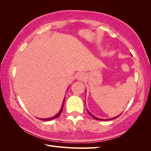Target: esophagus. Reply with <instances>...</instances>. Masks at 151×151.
Wrapping results in <instances>:
<instances>
[{
  "label": "esophagus",
  "mask_w": 151,
  "mask_h": 151,
  "mask_svg": "<svg viewBox=\"0 0 151 151\" xmlns=\"http://www.w3.org/2000/svg\"><path fill=\"white\" fill-rule=\"evenodd\" d=\"M76 79L78 80V81H84V80L86 79V75L85 73H82V72H79L77 74H76Z\"/></svg>",
  "instance_id": "34e87169"
}]
</instances>
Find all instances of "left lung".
Returning <instances> with one entry per match:
<instances>
[{
    "instance_id": "8db88e82",
    "label": "left lung",
    "mask_w": 151,
    "mask_h": 151,
    "mask_svg": "<svg viewBox=\"0 0 151 151\" xmlns=\"http://www.w3.org/2000/svg\"><path fill=\"white\" fill-rule=\"evenodd\" d=\"M87 110H88V112L89 113V114L91 115V116L93 118V119H95V120H99V121H108V120H113V119H116L117 117H118L119 116H120V115H118V116H116V117H114V118H111V119H100V118H99V117H95V116H94L93 115V114H91L90 112H89V111L87 109Z\"/></svg>"
}]
</instances>
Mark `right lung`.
<instances>
[{"mask_svg": "<svg viewBox=\"0 0 151 151\" xmlns=\"http://www.w3.org/2000/svg\"><path fill=\"white\" fill-rule=\"evenodd\" d=\"M65 98H64V99H63V103H62V108H61V109H60V110L59 111V112L56 115H54V116H53V117H50V118H45V119H41V120H43V121H50V120H52V119H56V118H57V117H58L60 115V114H61V113H62V110H63V104H64V101H65Z\"/></svg>", "mask_w": 151, "mask_h": 151, "instance_id": "add662e5", "label": "right lung"}]
</instances>
